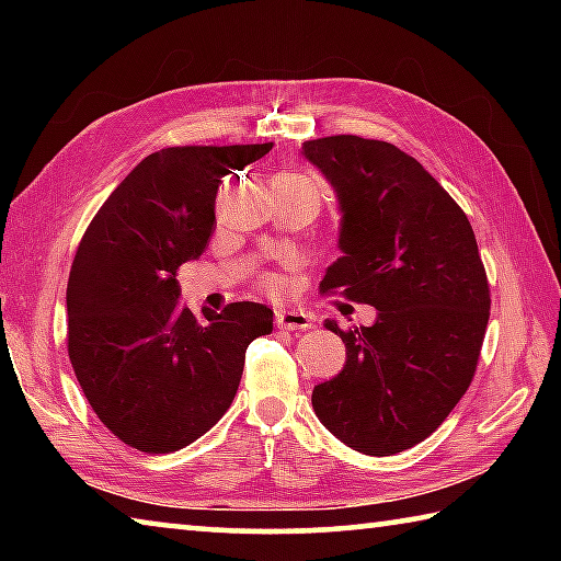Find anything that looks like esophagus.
<instances>
[{"label": "esophagus", "mask_w": 561, "mask_h": 561, "mask_svg": "<svg viewBox=\"0 0 561 561\" xmlns=\"http://www.w3.org/2000/svg\"><path fill=\"white\" fill-rule=\"evenodd\" d=\"M277 327L289 331H304L311 329V317L304 314L299 309H282L277 311Z\"/></svg>", "instance_id": "34e87169"}]
</instances>
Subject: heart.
Listing matches in <instances>:
<instances>
[{
	"instance_id": "obj_1",
	"label": "heart",
	"mask_w": 561,
	"mask_h": 561,
	"mask_svg": "<svg viewBox=\"0 0 561 561\" xmlns=\"http://www.w3.org/2000/svg\"><path fill=\"white\" fill-rule=\"evenodd\" d=\"M264 287H272V279H264Z\"/></svg>"
}]
</instances>
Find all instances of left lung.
Masks as SVG:
<instances>
[{
    "label": "left lung",
    "instance_id": "obj_1",
    "mask_svg": "<svg viewBox=\"0 0 561 561\" xmlns=\"http://www.w3.org/2000/svg\"><path fill=\"white\" fill-rule=\"evenodd\" d=\"M304 156L334 185L339 257L319 291L378 309L374 327L327 329L346 366L311 403L341 443L396 455L438 428L468 391L490 319V284L468 215L415 158L386 140L327 136Z\"/></svg>",
    "mask_w": 561,
    "mask_h": 561
}]
</instances>
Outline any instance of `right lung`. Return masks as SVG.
<instances>
[{"instance_id":"right-lung-1","label":"right lung","mask_w":561,"mask_h":561,"mask_svg":"<svg viewBox=\"0 0 561 561\" xmlns=\"http://www.w3.org/2000/svg\"><path fill=\"white\" fill-rule=\"evenodd\" d=\"M272 144L175 146L150 153L83 232L66 287L69 360L99 421L140 453H173L220 421L244 351L272 334V309L232 301L195 317L178 304V267L215 225L222 178Z\"/></svg>"}]
</instances>
